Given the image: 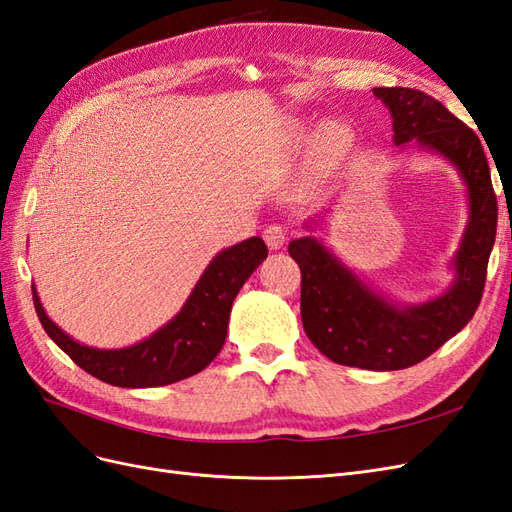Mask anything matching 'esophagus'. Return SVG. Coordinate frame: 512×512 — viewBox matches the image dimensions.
I'll return each mask as SVG.
<instances>
[{
    "instance_id": "1",
    "label": "esophagus",
    "mask_w": 512,
    "mask_h": 512,
    "mask_svg": "<svg viewBox=\"0 0 512 512\" xmlns=\"http://www.w3.org/2000/svg\"><path fill=\"white\" fill-rule=\"evenodd\" d=\"M264 240H266V244L270 246V251H279V248H281V246L285 244V240H287V233H285V229L279 227V225H270V227L264 229Z\"/></svg>"
}]
</instances>
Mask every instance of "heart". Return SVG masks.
<instances>
[{
	"label": "heart",
	"mask_w": 512,
	"mask_h": 512,
	"mask_svg": "<svg viewBox=\"0 0 512 512\" xmlns=\"http://www.w3.org/2000/svg\"><path fill=\"white\" fill-rule=\"evenodd\" d=\"M349 130L341 122H328L321 126L319 135L315 139V167L317 169H326L330 165L337 163V160L345 154L349 148Z\"/></svg>",
	"instance_id": "1"
}]
</instances>
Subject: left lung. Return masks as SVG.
Returning <instances> with one entry per match:
<instances>
[{
  "label": "left lung",
  "instance_id": "8db88e82",
  "mask_svg": "<svg viewBox=\"0 0 512 512\" xmlns=\"http://www.w3.org/2000/svg\"><path fill=\"white\" fill-rule=\"evenodd\" d=\"M392 118V141L440 156L465 186L467 223L450 259L452 281L425 302H399L373 287L317 236L289 242L302 272L300 315L306 337L345 367L399 371L431 356L472 319L483 296L498 227V201L483 145L442 102L410 87H373ZM321 223H304L309 231Z\"/></svg>",
  "mask_w": 512,
  "mask_h": 512
}]
</instances>
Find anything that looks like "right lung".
Here are the masks:
<instances>
[{
	"label": "right lung",
	"mask_w": 512,
	"mask_h": 512,
	"mask_svg": "<svg viewBox=\"0 0 512 512\" xmlns=\"http://www.w3.org/2000/svg\"><path fill=\"white\" fill-rule=\"evenodd\" d=\"M266 257L268 246L259 236L218 251L182 309L150 337L126 347L100 349L72 339L47 315L36 285L34 306L53 343L100 382L120 388L167 386L203 371L218 356L227 339L231 304Z\"/></svg>",
	"instance_id": "obj_1"
}]
</instances>
